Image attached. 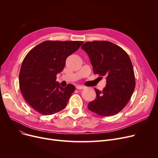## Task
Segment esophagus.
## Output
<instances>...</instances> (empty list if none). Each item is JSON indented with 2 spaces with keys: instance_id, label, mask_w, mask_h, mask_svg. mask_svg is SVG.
Returning a JSON list of instances; mask_svg holds the SVG:
<instances>
[{
  "instance_id": "1",
  "label": "esophagus",
  "mask_w": 158,
  "mask_h": 158,
  "mask_svg": "<svg viewBox=\"0 0 158 158\" xmlns=\"http://www.w3.org/2000/svg\"><path fill=\"white\" fill-rule=\"evenodd\" d=\"M76 88H77V89H85V87L83 86H81V85H77V86H76Z\"/></svg>"
}]
</instances>
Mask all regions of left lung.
Listing matches in <instances>:
<instances>
[{
    "instance_id": "8db88e82",
    "label": "left lung",
    "mask_w": 158,
    "mask_h": 158,
    "mask_svg": "<svg viewBox=\"0 0 158 158\" xmlns=\"http://www.w3.org/2000/svg\"><path fill=\"white\" fill-rule=\"evenodd\" d=\"M81 48L88 54L94 73L106 76L103 90L95 88L97 97L88 104L89 110L103 117L117 114L127 105L135 88L134 70L128 54L107 41H87Z\"/></svg>"
}]
</instances>
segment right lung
<instances>
[{"label":"right lung","instance_id":"1","mask_svg":"<svg viewBox=\"0 0 158 158\" xmlns=\"http://www.w3.org/2000/svg\"><path fill=\"white\" fill-rule=\"evenodd\" d=\"M83 44L81 41H45L30 51L22 62L19 74L20 89L25 100L38 113L50 115L67 104L75 86L61 87L56 75L66 60Z\"/></svg>","mask_w":158,"mask_h":158}]
</instances>
